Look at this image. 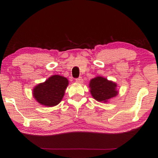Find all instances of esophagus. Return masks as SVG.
Returning <instances> with one entry per match:
<instances>
[{"mask_svg":"<svg viewBox=\"0 0 158 158\" xmlns=\"http://www.w3.org/2000/svg\"><path fill=\"white\" fill-rule=\"evenodd\" d=\"M76 82L78 84H82V82H83V79H82V77H78V78L76 79Z\"/></svg>","mask_w":158,"mask_h":158,"instance_id":"34e87169","label":"esophagus"}]
</instances>
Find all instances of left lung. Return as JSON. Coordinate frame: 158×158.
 Listing matches in <instances>:
<instances>
[{
  "label": "left lung",
  "mask_w": 158,
  "mask_h": 158,
  "mask_svg": "<svg viewBox=\"0 0 158 158\" xmlns=\"http://www.w3.org/2000/svg\"><path fill=\"white\" fill-rule=\"evenodd\" d=\"M89 92L93 98L99 102L106 103L117 95V84L109 81L102 76H97L90 80L89 83Z\"/></svg>",
  "instance_id": "left-lung-1"
}]
</instances>
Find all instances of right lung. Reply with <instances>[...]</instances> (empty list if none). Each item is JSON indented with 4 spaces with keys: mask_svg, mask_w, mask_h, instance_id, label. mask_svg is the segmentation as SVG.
Returning <instances> with one entry per match:
<instances>
[{
    "mask_svg": "<svg viewBox=\"0 0 158 158\" xmlns=\"http://www.w3.org/2000/svg\"><path fill=\"white\" fill-rule=\"evenodd\" d=\"M69 80L59 75H54L34 87L32 94L38 103L44 106H54L61 102Z\"/></svg>",
    "mask_w": 158,
    "mask_h": 158,
    "instance_id": "add662e5",
    "label": "right lung"
}]
</instances>
